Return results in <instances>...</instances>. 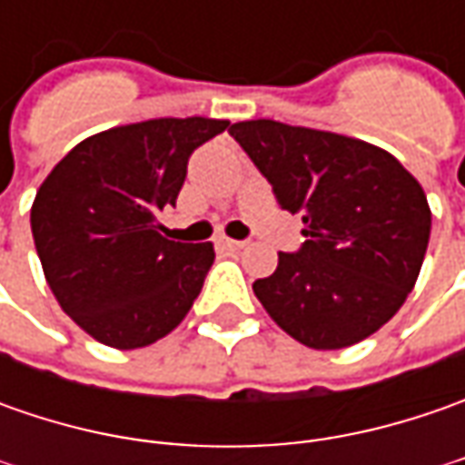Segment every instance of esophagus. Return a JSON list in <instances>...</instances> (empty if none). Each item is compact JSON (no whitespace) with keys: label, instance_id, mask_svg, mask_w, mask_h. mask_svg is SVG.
<instances>
[{"label":"esophagus","instance_id":"obj_1","mask_svg":"<svg viewBox=\"0 0 465 465\" xmlns=\"http://www.w3.org/2000/svg\"><path fill=\"white\" fill-rule=\"evenodd\" d=\"M220 245H224V248H230V251H241L242 245H245V241H235V238H220Z\"/></svg>","mask_w":465,"mask_h":465}]
</instances>
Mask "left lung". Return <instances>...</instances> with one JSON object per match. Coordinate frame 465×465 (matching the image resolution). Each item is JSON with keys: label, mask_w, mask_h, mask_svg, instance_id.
Wrapping results in <instances>:
<instances>
[{"label": "left lung", "mask_w": 465, "mask_h": 465, "mask_svg": "<svg viewBox=\"0 0 465 465\" xmlns=\"http://www.w3.org/2000/svg\"><path fill=\"white\" fill-rule=\"evenodd\" d=\"M230 134L305 224V242L253 282L261 305L312 349L375 333L414 290L427 253L432 214L417 178L385 150L331 132L259 118Z\"/></svg>", "instance_id": "left-lung-1"}]
</instances>
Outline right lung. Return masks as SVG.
<instances>
[{
  "label": "right lung",
  "mask_w": 465,
  "mask_h": 465,
  "mask_svg": "<svg viewBox=\"0 0 465 465\" xmlns=\"http://www.w3.org/2000/svg\"><path fill=\"white\" fill-rule=\"evenodd\" d=\"M230 121L153 118L80 142L48 173L30 227L51 292L100 344L139 349L175 329L204 287L212 242L160 235L188 157Z\"/></svg>",
  "instance_id": "1"
}]
</instances>
